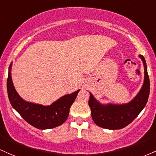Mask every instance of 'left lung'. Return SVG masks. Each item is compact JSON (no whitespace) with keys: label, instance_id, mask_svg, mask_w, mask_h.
<instances>
[{"label":"left lung","instance_id":"left-lung-1","mask_svg":"<svg viewBox=\"0 0 156 156\" xmlns=\"http://www.w3.org/2000/svg\"><path fill=\"white\" fill-rule=\"evenodd\" d=\"M139 58L144 66V80L141 90L130 102L123 104H102L90 93L89 106L92 120L98 126L108 129H122L130 124L146 106L150 95V78L146 61L141 55Z\"/></svg>","mask_w":156,"mask_h":156}]
</instances>
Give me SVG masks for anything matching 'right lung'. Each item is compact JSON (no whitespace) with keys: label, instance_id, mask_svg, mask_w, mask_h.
Listing matches in <instances>:
<instances>
[{"label":"right lung","instance_id":"right-lung-1","mask_svg":"<svg viewBox=\"0 0 156 156\" xmlns=\"http://www.w3.org/2000/svg\"><path fill=\"white\" fill-rule=\"evenodd\" d=\"M11 69L10 64L7 78L8 97L11 105L20 116L27 123L40 129H52L64 124L80 90L64 95L49 106L27 102L15 90L12 80Z\"/></svg>","mask_w":156,"mask_h":156}]
</instances>
